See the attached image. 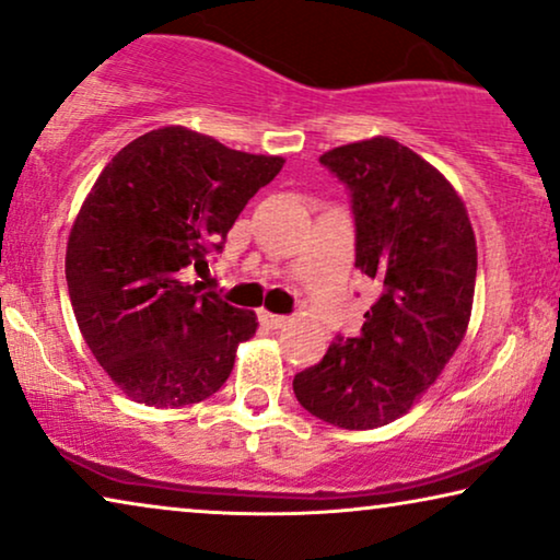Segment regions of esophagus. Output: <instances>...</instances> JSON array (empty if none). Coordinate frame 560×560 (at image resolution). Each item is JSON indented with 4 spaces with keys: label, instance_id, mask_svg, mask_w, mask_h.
Instances as JSON below:
<instances>
[{
    "label": "esophagus",
    "instance_id": "obj_1",
    "mask_svg": "<svg viewBox=\"0 0 560 560\" xmlns=\"http://www.w3.org/2000/svg\"><path fill=\"white\" fill-rule=\"evenodd\" d=\"M258 319H260V325L268 327V330H279V327L287 325L284 315H273V312H266V310L258 312Z\"/></svg>",
    "mask_w": 560,
    "mask_h": 560
}]
</instances>
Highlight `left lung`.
<instances>
[{"mask_svg": "<svg viewBox=\"0 0 560 560\" xmlns=\"http://www.w3.org/2000/svg\"><path fill=\"white\" fill-rule=\"evenodd\" d=\"M350 191L355 268L378 284L355 338H338L294 376L310 415L374 430L407 415L464 340L476 287V237L464 199L394 138L319 155Z\"/></svg>", "mask_w": 560, "mask_h": 560, "instance_id": "1", "label": "left lung"}]
</instances>
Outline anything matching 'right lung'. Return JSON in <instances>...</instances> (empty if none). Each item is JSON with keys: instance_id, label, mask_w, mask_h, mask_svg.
Returning a JSON list of instances; mask_svg holds the SVG:
<instances>
[{"instance_id": "right-lung-1", "label": "right lung", "mask_w": 560, "mask_h": 560, "mask_svg": "<svg viewBox=\"0 0 560 560\" xmlns=\"http://www.w3.org/2000/svg\"><path fill=\"white\" fill-rule=\"evenodd\" d=\"M284 166L182 125L132 140L81 205L66 248L73 315L100 366L130 399L186 407L228 382L256 312L189 284Z\"/></svg>"}]
</instances>
